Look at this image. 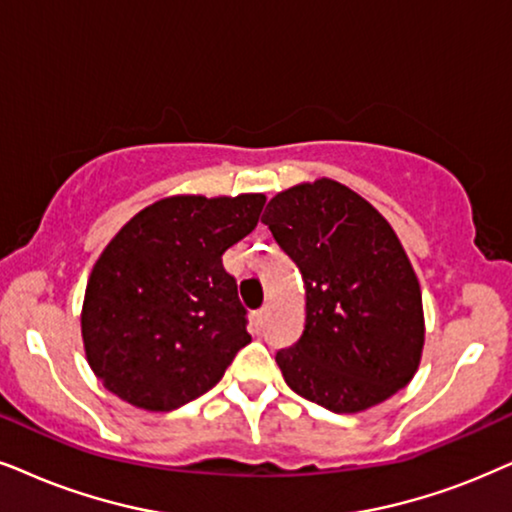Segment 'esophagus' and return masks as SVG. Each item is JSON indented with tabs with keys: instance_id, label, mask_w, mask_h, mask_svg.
<instances>
[{
	"instance_id": "1",
	"label": "esophagus",
	"mask_w": 512,
	"mask_h": 512,
	"mask_svg": "<svg viewBox=\"0 0 512 512\" xmlns=\"http://www.w3.org/2000/svg\"><path fill=\"white\" fill-rule=\"evenodd\" d=\"M264 319H267V307L257 309V312L252 314V326H255V331H260V328L264 326Z\"/></svg>"
}]
</instances>
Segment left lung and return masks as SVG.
Listing matches in <instances>:
<instances>
[{
    "label": "left lung",
    "instance_id": "8db88e82",
    "mask_svg": "<svg viewBox=\"0 0 512 512\" xmlns=\"http://www.w3.org/2000/svg\"><path fill=\"white\" fill-rule=\"evenodd\" d=\"M262 222L307 295L300 340L276 352L290 390L357 413L409 385L425 342L423 297L390 222L333 179L276 193Z\"/></svg>",
    "mask_w": 512,
    "mask_h": 512
}]
</instances>
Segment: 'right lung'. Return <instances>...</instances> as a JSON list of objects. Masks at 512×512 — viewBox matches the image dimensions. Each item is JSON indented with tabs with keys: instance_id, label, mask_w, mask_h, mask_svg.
<instances>
[{
	"instance_id": "right-lung-1",
	"label": "right lung",
	"mask_w": 512,
	"mask_h": 512,
	"mask_svg": "<svg viewBox=\"0 0 512 512\" xmlns=\"http://www.w3.org/2000/svg\"><path fill=\"white\" fill-rule=\"evenodd\" d=\"M262 193L148 205L96 260L82 304L87 361L106 390L174 411L212 390L250 342L222 255L257 226Z\"/></svg>"
}]
</instances>
